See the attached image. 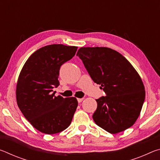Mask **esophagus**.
<instances>
[{
	"mask_svg": "<svg viewBox=\"0 0 160 160\" xmlns=\"http://www.w3.org/2000/svg\"><path fill=\"white\" fill-rule=\"evenodd\" d=\"M82 100H83V98H78V103L82 102Z\"/></svg>",
	"mask_w": 160,
	"mask_h": 160,
	"instance_id": "obj_1",
	"label": "esophagus"
}]
</instances>
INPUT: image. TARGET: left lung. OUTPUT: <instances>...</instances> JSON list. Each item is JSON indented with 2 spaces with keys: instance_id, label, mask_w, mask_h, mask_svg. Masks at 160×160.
Segmentation results:
<instances>
[{
  "instance_id": "1",
  "label": "left lung",
  "mask_w": 160,
  "mask_h": 160,
  "mask_svg": "<svg viewBox=\"0 0 160 160\" xmlns=\"http://www.w3.org/2000/svg\"><path fill=\"white\" fill-rule=\"evenodd\" d=\"M77 56L94 82L106 97L96 99L93 120L97 126L114 134L133 125L145 101L141 78L127 59L107 47H82Z\"/></svg>"
}]
</instances>
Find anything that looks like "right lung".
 <instances>
[{
	"label": "right lung",
	"instance_id": "right-lung-1",
	"mask_svg": "<svg viewBox=\"0 0 160 160\" xmlns=\"http://www.w3.org/2000/svg\"><path fill=\"white\" fill-rule=\"evenodd\" d=\"M77 47L51 44L32 53L18 78L16 96L22 113L35 128L46 134L66 129L78 107L75 97L55 96L59 70L75 56Z\"/></svg>",
	"mask_w": 160,
	"mask_h": 160
}]
</instances>
